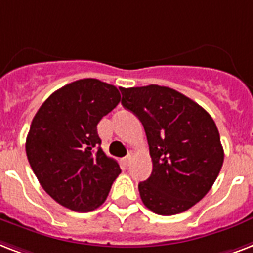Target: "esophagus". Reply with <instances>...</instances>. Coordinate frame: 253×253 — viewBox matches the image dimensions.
I'll return each instance as SVG.
<instances>
[{
    "mask_svg": "<svg viewBox=\"0 0 253 253\" xmlns=\"http://www.w3.org/2000/svg\"><path fill=\"white\" fill-rule=\"evenodd\" d=\"M130 160H132V154H128V156H125V157L123 158V162H124L125 165L128 166L129 162H130Z\"/></svg>",
    "mask_w": 253,
    "mask_h": 253,
    "instance_id": "obj_1",
    "label": "esophagus"
}]
</instances>
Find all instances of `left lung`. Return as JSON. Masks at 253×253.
I'll list each match as a JSON object with an SVG mask.
<instances>
[{"label": "left lung", "instance_id": "8db88e82", "mask_svg": "<svg viewBox=\"0 0 253 253\" xmlns=\"http://www.w3.org/2000/svg\"><path fill=\"white\" fill-rule=\"evenodd\" d=\"M120 91L121 104L144 125L153 162L150 177L138 183L142 203L158 215L189 210L209 193L224 160L212 117L173 88Z\"/></svg>", "mask_w": 253, "mask_h": 253}]
</instances>
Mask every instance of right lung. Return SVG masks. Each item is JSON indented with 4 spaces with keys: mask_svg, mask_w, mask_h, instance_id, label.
I'll return each instance as SVG.
<instances>
[{
    "mask_svg": "<svg viewBox=\"0 0 253 253\" xmlns=\"http://www.w3.org/2000/svg\"><path fill=\"white\" fill-rule=\"evenodd\" d=\"M121 100L115 85L80 79L55 91L31 121L26 154L39 183L62 206H101L121 169L100 148L99 121Z\"/></svg>",
    "mask_w": 253,
    "mask_h": 253,
    "instance_id": "1",
    "label": "right lung"
}]
</instances>
